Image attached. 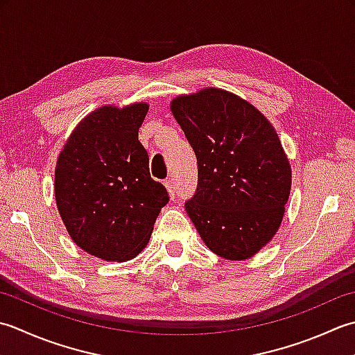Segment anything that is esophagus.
<instances>
[{"label":"esophagus","mask_w":355,"mask_h":355,"mask_svg":"<svg viewBox=\"0 0 355 355\" xmlns=\"http://www.w3.org/2000/svg\"><path fill=\"white\" fill-rule=\"evenodd\" d=\"M164 185L167 187V190H168V194H170V198L171 199H175L176 198V190H175V185H173V182H171V179H168V180H165L164 182Z\"/></svg>","instance_id":"1"}]
</instances>
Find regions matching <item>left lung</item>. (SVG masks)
<instances>
[{
    "label": "left lung",
    "mask_w": 355,
    "mask_h": 355,
    "mask_svg": "<svg viewBox=\"0 0 355 355\" xmlns=\"http://www.w3.org/2000/svg\"><path fill=\"white\" fill-rule=\"evenodd\" d=\"M171 112L198 159L187 214L218 256H254L279 230L291 188L276 130L256 107L220 89L173 99Z\"/></svg>",
    "instance_id": "obj_1"
}]
</instances>
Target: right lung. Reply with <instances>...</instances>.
Listing matches in <instances>:
<instances>
[{
	"mask_svg": "<svg viewBox=\"0 0 355 355\" xmlns=\"http://www.w3.org/2000/svg\"><path fill=\"white\" fill-rule=\"evenodd\" d=\"M147 104L101 107L85 116L58 157L55 198L79 248L122 262L146 247L165 187L151 179L147 150L137 139Z\"/></svg>",
	"mask_w": 355,
	"mask_h": 355,
	"instance_id": "right-lung-1",
	"label": "right lung"
}]
</instances>
